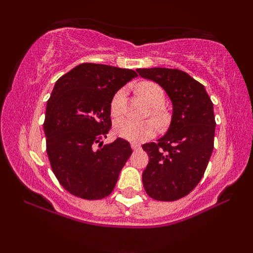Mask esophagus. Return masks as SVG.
Wrapping results in <instances>:
<instances>
[{"instance_id":"1","label":"esophagus","mask_w":253,"mask_h":253,"mask_svg":"<svg viewBox=\"0 0 253 253\" xmlns=\"http://www.w3.org/2000/svg\"><path fill=\"white\" fill-rule=\"evenodd\" d=\"M130 147H132V150H139V149H140V146H139V145L135 144V143L130 144Z\"/></svg>"}]
</instances>
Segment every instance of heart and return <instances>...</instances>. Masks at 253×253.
Instances as JSON below:
<instances>
[{"instance_id": "b5f03b06", "label": "heart", "mask_w": 253, "mask_h": 253, "mask_svg": "<svg viewBox=\"0 0 253 253\" xmlns=\"http://www.w3.org/2000/svg\"><path fill=\"white\" fill-rule=\"evenodd\" d=\"M136 90L144 97V100L151 107H153V115L158 120H163L164 117L159 110V107L163 106L165 98L163 89L153 82H143L136 86ZM124 100L125 90H118L110 102V112L113 115H119L123 112ZM157 129H158V126L153 120L135 121L129 118H120L114 124L115 134L129 141H143L155 134Z\"/></svg>"}]
</instances>
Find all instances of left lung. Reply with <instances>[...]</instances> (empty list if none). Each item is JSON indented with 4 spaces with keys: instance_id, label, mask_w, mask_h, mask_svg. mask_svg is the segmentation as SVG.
<instances>
[{
    "instance_id": "8db88e82",
    "label": "left lung",
    "mask_w": 253,
    "mask_h": 253,
    "mask_svg": "<svg viewBox=\"0 0 253 253\" xmlns=\"http://www.w3.org/2000/svg\"><path fill=\"white\" fill-rule=\"evenodd\" d=\"M139 76L161 85L172 103L167 133L143 145L149 164L143 172L147 195L176 201L199 184L213 152L215 117L205 86L178 69H138Z\"/></svg>"
}]
</instances>
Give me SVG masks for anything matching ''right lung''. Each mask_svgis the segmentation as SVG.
Returning a JSON list of instances; mask_svg holds the SVG:
<instances>
[{
	"label": "right lung",
	"instance_id": "1",
	"mask_svg": "<svg viewBox=\"0 0 253 253\" xmlns=\"http://www.w3.org/2000/svg\"><path fill=\"white\" fill-rule=\"evenodd\" d=\"M138 76L129 69L84 63L54 84L43 123L46 151L57 179L72 195L85 200L108 196L132 149L118 138L103 145L110 102L119 89Z\"/></svg>",
	"mask_w": 253,
	"mask_h": 253
}]
</instances>
